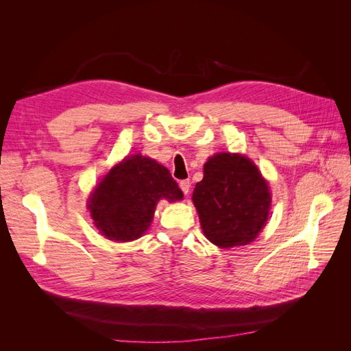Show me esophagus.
I'll return each instance as SVG.
<instances>
[{
    "label": "esophagus",
    "instance_id": "34e87169",
    "mask_svg": "<svg viewBox=\"0 0 351 351\" xmlns=\"http://www.w3.org/2000/svg\"><path fill=\"white\" fill-rule=\"evenodd\" d=\"M180 189L183 190L184 195H189V190H190V182H189V180H182V182H180Z\"/></svg>",
    "mask_w": 351,
    "mask_h": 351
}]
</instances>
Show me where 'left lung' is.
<instances>
[{
    "label": "left lung",
    "mask_w": 351,
    "mask_h": 351,
    "mask_svg": "<svg viewBox=\"0 0 351 351\" xmlns=\"http://www.w3.org/2000/svg\"><path fill=\"white\" fill-rule=\"evenodd\" d=\"M206 239L221 249L246 246L267 224L269 186L252 159L219 152L204 165L192 196Z\"/></svg>",
    "instance_id": "8db88e82"
}]
</instances>
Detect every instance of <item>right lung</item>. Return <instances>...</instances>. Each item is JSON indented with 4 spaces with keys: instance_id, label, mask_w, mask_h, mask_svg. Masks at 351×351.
Masks as SVG:
<instances>
[{
    "instance_id": "obj_1",
    "label": "right lung",
    "mask_w": 351,
    "mask_h": 351,
    "mask_svg": "<svg viewBox=\"0 0 351 351\" xmlns=\"http://www.w3.org/2000/svg\"><path fill=\"white\" fill-rule=\"evenodd\" d=\"M161 199L182 200L183 192L164 165L137 154L110 169L95 187L88 208L102 236L132 241L149 228Z\"/></svg>"
}]
</instances>
